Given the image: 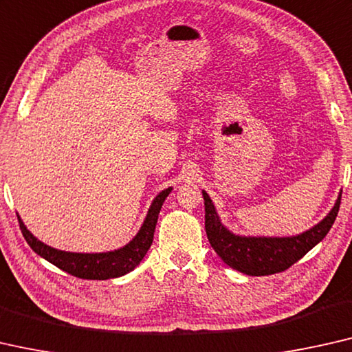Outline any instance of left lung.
Instances as JSON below:
<instances>
[{
    "instance_id": "1",
    "label": "left lung",
    "mask_w": 352,
    "mask_h": 352,
    "mask_svg": "<svg viewBox=\"0 0 352 352\" xmlns=\"http://www.w3.org/2000/svg\"><path fill=\"white\" fill-rule=\"evenodd\" d=\"M206 206V232L208 242L219 258L230 269L250 276L274 275L285 272L308 251L326 237L337 218L342 201L340 191L330 212L318 224L305 232L287 237H267V235L234 234L221 223L217 207L208 194L202 190Z\"/></svg>"
}]
</instances>
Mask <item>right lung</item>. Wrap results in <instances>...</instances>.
Segmentation results:
<instances>
[{
    "mask_svg": "<svg viewBox=\"0 0 352 352\" xmlns=\"http://www.w3.org/2000/svg\"><path fill=\"white\" fill-rule=\"evenodd\" d=\"M170 191L172 186L166 188L153 199L142 226L128 243L120 246L117 250L102 251V253H72V251L56 250L54 246L41 242L38 237H34L28 228L25 226L20 214H17V218L26 243L41 258L67 272L69 275L83 278V280H110V278H118L133 272L140 264V261L145 258L146 251L153 243L160 210Z\"/></svg>",
    "mask_w": 352,
    "mask_h": 352,
    "instance_id": "obj_1",
    "label": "right lung"
}]
</instances>
